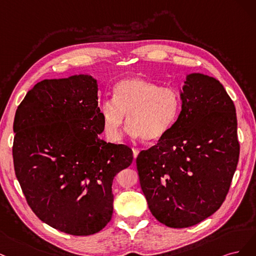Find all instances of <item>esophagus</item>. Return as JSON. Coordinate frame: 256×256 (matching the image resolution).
<instances>
[{"instance_id": "1", "label": "esophagus", "mask_w": 256, "mask_h": 256, "mask_svg": "<svg viewBox=\"0 0 256 256\" xmlns=\"http://www.w3.org/2000/svg\"><path fill=\"white\" fill-rule=\"evenodd\" d=\"M139 149H136V148H133V155H134V158L136 160V158L138 156V154H139Z\"/></svg>"}]
</instances>
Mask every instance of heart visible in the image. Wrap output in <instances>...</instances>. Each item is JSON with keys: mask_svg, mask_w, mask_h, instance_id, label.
Instances as JSON below:
<instances>
[{"mask_svg": "<svg viewBox=\"0 0 256 256\" xmlns=\"http://www.w3.org/2000/svg\"><path fill=\"white\" fill-rule=\"evenodd\" d=\"M180 110V96L176 89L130 76L114 86L112 100L103 102L100 116L104 133L112 142H120L128 119L132 136L158 144L174 126Z\"/></svg>", "mask_w": 256, "mask_h": 256, "instance_id": "1", "label": "heart"}]
</instances>
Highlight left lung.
Instances as JSON below:
<instances>
[{"label":"left lung","mask_w":256,"mask_h":256,"mask_svg":"<svg viewBox=\"0 0 256 256\" xmlns=\"http://www.w3.org/2000/svg\"><path fill=\"white\" fill-rule=\"evenodd\" d=\"M182 110L170 133L136 160L152 215L169 228H188L224 203L239 158L233 101L218 80L186 74Z\"/></svg>","instance_id":"left-lung-1"}]
</instances>
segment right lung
<instances>
[{"label":"right lung","instance_id":"right-lung-1","mask_svg":"<svg viewBox=\"0 0 256 256\" xmlns=\"http://www.w3.org/2000/svg\"><path fill=\"white\" fill-rule=\"evenodd\" d=\"M98 80L89 74L44 80L14 121V166L32 210L60 232L86 236L110 222L114 178L133 151L100 138Z\"/></svg>","mask_w":256,"mask_h":256}]
</instances>
